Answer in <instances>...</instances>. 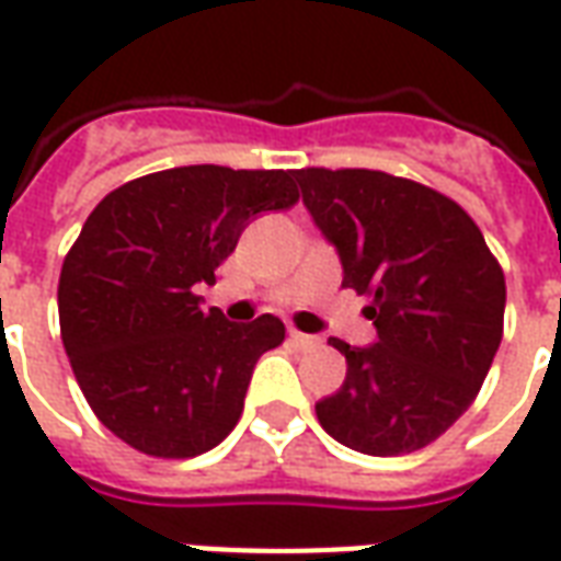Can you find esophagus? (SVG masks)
Segmentation results:
<instances>
[{"label":"esophagus","instance_id":"esophagus-1","mask_svg":"<svg viewBox=\"0 0 561 561\" xmlns=\"http://www.w3.org/2000/svg\"><path fill=\"white\" fill-rule=\"evenodd\" d=\"M289 341H293V344H296L299 351H313V347H320V337L305 335V332H296V329L289 332Z\"/></svg>","mask_w":561,"mask_h":561}]
</instances>
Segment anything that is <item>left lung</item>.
Wrapping results in <instances>:
<instances>
[{"label": "left lung", "instance_id": "obj_1", "mask_svg": "<svg viewBox=\"0 0 561 561\" xmlns=\"http://www.w3.org/2000/svg\"><path fill=\"white\" fill-rule=\"evenodd\" d=\"M301 202L337 250L344 287L371 296L377 341L344 353L320 426L368 456L414 453L468 411L502 344L504 274L453 198L371 169H299Z\"/></svg>", "mask_w": 561, "mask_h": 561}]
</instances>
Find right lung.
Segmentation results:
<instances>
[{"mask_svg":"<svg viewBox=\"0 0 561 561\" xmlns=\"http://www.w3.org/2000/svg\"><path fill=\"white\" fill-rule=\"evenodd\" d=\"M299 202L293 172L181 165L117 186L87 217L59 272V332L102 426L135 450L186 459L244 411L253 365L287 329L229 323L196 287L262 210Z\"/></svg>","mask_w":561,"mask_h":561,"instance_id":"obj_1","label":"right lung"}]
</instances>
